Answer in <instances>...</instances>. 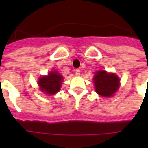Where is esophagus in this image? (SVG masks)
<instances>
[{
	"mask_svg": "<svg viewBox=\"0 0 148 148\" xmlns=\"http://www.w3.org/2000/svg\"><path fill=\"white\" fill-rule=\"evenodd\" d=\"M80 73H81L80 69H76V70H75V74H76V75L79 76V75H80Z\"/></svg>",
	"mask_w": 148,
	"mask_h": 148,
	"instance_id": "34e87169",
	"label": "esophagus"
}]
</instances>
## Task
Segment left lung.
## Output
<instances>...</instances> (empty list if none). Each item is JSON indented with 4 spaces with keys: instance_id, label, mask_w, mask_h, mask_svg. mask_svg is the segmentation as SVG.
<instances>
[{
    "instance_id": "8db88e82",
    "label": "left lung",
    "mask_w": 148,
    "mask_h": 148,
    "mask_svg": "<svg viewBox=\"0 0 148 148\" xmlns=\"http://www.w3.org/2000/svg\"><path fill=\"white\" fill-rule=\"evenodd\" d=\"M96 92L103 97L112 96L119 88L120 81L114 74H108L106 71H98L94 76Z\"/></svg>"
}]
</instances>
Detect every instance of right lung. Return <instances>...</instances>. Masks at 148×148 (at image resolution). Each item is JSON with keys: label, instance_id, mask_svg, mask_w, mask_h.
I'll use <instances>...</instances> for the list:
<instances>
[{"label": "right lung", "instance_id": "add662e5", "mask_svg": "<svg viewBox=\"0 0 148 148\" xmlns=\"http://www.w3.org/2000/svg\"><path fill=\"white\" fill-rule=\"evenodd\" d=\"M62 80V77L57 71H52L47 76L39 78V86L40 90L46 93L55 94L60 90Z\"/></svg>", "mask_w": 148, "mask_h": 148}]
</instances>
